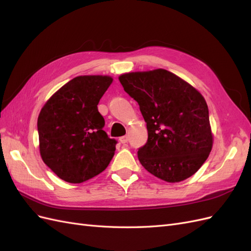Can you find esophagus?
Listing matches in <instances>:
<instances>
[{
	"mask_svg": "<svg viewBox=\"0 0 251 251\" xmlns=\"http://www.w3.org/2000/svg\"><path fill=\"white\" fill-rule=\"evenodd\" d=\"M127 140H128V137H127V136H123V137L119 138L120 144H126V142H127Z\"/></svg>",
	"mask_w": 251,
	"mask_h": 251,
	"instance_id": "obj_1",
	"label": "esophagus"
}]
</instances>
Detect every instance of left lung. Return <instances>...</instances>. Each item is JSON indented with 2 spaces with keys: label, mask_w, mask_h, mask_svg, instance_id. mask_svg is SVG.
I'll use <instances>...</instances> for the list:
<instances>
[{
  "label": "left lung",
  "mask_w": 251,
  "mask_h": 251,
  "mask_svg": "<svg viewBox=\"0 0 251 251\" xmlns=\"http://www.w3.org/2000/svg\"><path fill=\"white\" fill-rule=\"evenodd\" d=\"M137 101L148 128L138 159L148 172L168 182L190 177L213 146L209 112L202 95L175 74L157 69L118 77Z\"/></svg>",
  "instance_id": "1"
}]
</instances>
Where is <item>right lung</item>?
I'll list each match as a JSON object with an SVG mask.
<instances>
[{"label":"right lung","instance_id":"obj_1","mask_svg":"<svg viewBox=\"0 0 251 251\" xmlns=\"http://www.w3.org/2000/svg\"><path fill=\"white\" fill-rule=\"evenodd\" d=\"M111 76H78L46 101L38 117L39 149L44 164L58 177L80 184L104 171L116 140L102 130L98 103Z\"/></svg>","mask_w":251,"mask_h":251}]
</instances>
